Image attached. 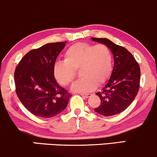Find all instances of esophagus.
I'll list each match as a JSON object with an SVG mask.
<instances>
[{"instance_id": "obj_1", "label": "esophagus", "mask_w": 157, "mask_h": 157, "mask_svg": "<svg viewBox=\"0 0 157 157\" xmlns=\"http://www.w3.org/2000/svg\"><path fill=\"white\" fill-rule=\"evenodd\" d=\"M80 94L82 95V96L86 97V98H88V97H89L91 96V94Z\"/></svg>"}]
</instances>
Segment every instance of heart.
Wrapping results in <instances>:
<instances>
[{
  "mask_svg": "<svg viewBox=\"0 0 157 157\" xmlns=\"http://www.w3.org/2000/svg\"><path fill=\"white\" fill-rule=\"evenodd\" d=\"M65 60L57 61L53 71L56 80L67 86L75 80L77 71L82 79L73 85L71 89L77 92L91 91L97 86L109 81L113 70V57L109 48L105 44L93 45L77 43L65 52Z\"/></svg>",
  "mask_w": 157,
  "mask_h": 157,
  "instance_id": "obj_1",
  "label": "heart"
}]
</instances>
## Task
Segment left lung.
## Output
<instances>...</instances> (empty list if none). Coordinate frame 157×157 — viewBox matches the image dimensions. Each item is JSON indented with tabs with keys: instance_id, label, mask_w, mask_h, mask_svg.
<instances>
[{
	"instance_id": "obj_1",
	"label": "left lung",
	"mask_w": 157,
	"mask_h": 157,
	"mask_svg": "<svg viewBox=\"0 0 157 157\" xmlns=\"http://www.w3.org/2000/svg\"><path fill=\"white\" fill-rule=\"evenodd\" d=\"M91 40L105 44L113 54L114 63L111 76L96 94L100 97V106L94 111L105 117L113 116L127 109L137 94L140 89V68L134 56L123 46L113 44L107 38Z\"/></svg>"
}]
</instances>
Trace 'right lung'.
<instances>
[{
  "instance_id": "1",
  "label": "right lung",
  "mask_w": 157,
  "mask_h": 157,
  "mask_svg": "<svg viewBox=\"0 0 157 157\" xmlns=\"http://www.w3.org/2000/svg\"><path fill=\"white\" fill-rule=\"evenodd\" d=\"M66 44L51 43L32 49L15 68L16 94L24 107L35 116H56L66 109L72 96L59 86L53 71L56 59Z\"/></svg>"
}]
</instances>
